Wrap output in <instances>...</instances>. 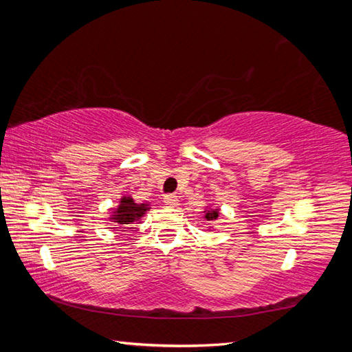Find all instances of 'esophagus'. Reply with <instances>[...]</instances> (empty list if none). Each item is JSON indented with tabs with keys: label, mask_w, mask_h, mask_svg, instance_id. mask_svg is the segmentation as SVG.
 <instances>
[{
	"label": "esophagus",
	"mask_w": 352,
	"mask_h": 352,
	"mask_svg": "<svg viewBox=\"0 0 352 352\" xmlns=\"http://www.w3.org/2000/svg\"><path fill=\"white\" fill-rule=\"evenodd\" d=\"M164 204L169 206H177L178 205V197L175 194H166L164 195Z\"/></svg>",
	"instance_id": "obj_1"
}]
</instances>
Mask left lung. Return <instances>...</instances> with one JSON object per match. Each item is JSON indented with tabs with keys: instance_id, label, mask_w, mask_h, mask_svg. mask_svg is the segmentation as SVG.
<instances>
[{
	"instance_id": "8db88e82",
	"label": "left lung",
	"mask_w": 352,
	"mask_h": 352,
	"mask_svg": "<svg viewBox=\"0 0 352 352\" xmlns=\"http://www.w3.org/2000/svg\"><path fill=\"white\" fill-rule=\"evenodd\" d=\"M217 216H219V212H217V211H212V212H206L205 217L212 220V219H217Z\"/></svg>"
}]
</instances>
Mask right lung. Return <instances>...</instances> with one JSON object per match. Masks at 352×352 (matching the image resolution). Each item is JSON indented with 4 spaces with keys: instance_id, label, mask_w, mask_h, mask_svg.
I'll list each match as a JSON object with an SVG mask.
<instances>
[{
    "instance_id": "1",
    "label": "right lung",
    "mask_w": 352,
    "mask_h": 352,
    "mask_svg": "<svg viewBox=\"0 0 352 352\" xmlns=\"http://www.w3.org/2000/svg\"><path fill=\"white\" fill-rule=\"evenodd\" d=\"M148 210V205L144 204H135L133 199L130 197H124L121 199V205L118 206V211L113 214V220L118 222L119 225H130L138 220L142 214H146Z\"/></svg>"
}]
</instances>
